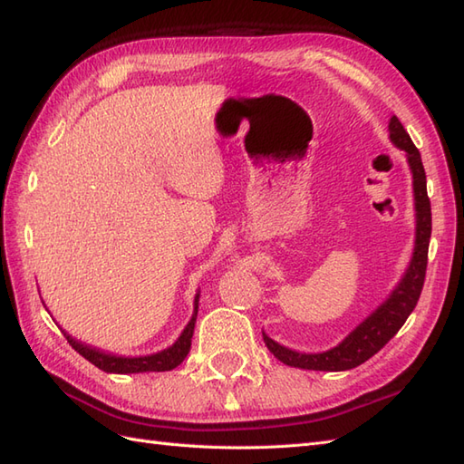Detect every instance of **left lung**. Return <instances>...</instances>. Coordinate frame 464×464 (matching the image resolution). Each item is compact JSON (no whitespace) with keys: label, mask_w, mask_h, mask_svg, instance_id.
Wrapping results in <instances>:
<instances>
[{"label":"left lung","mask_w":464,"mask_h":464,"mask_svg":"<svg viewBox=\"0 0 464 464\" xmlns=\"http://www.w3.org/2000/svg\"><path fill=\"white\" fill-rule=\"evenodd\" d=\"M389 137L399 150L407 153V161L412 173V191H415V217H417V231H415V249H412V259L409 263L407 273L402 275L401 283L397 285L389 299L384 301L379 309H374L367 319H364L357 329L349 333L337 347L324 353H299L283 347L275 343L263 333V341L267 349L281 362L289 367L309 369V371H349L359 367L364 361H369L374 353H379L387 344L399 329L405 324L412 309L417 307L420 297L422 285H425L427 273V255L430 241V201L427 195V175L425 167L420 161V153L412 143L407 130L402 127L397 115L391 117L389 121Z\"/></svg>","instance_id":"8db88e82"}]
</instances>
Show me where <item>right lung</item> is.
<instances>
[{
    "instance_id": "obj_1",
    "label": "right lung",
    "mask_w": 464,
    "mask_h": 464,
    "mask_svg": "<svg viewBox=\"0 0 464 464\" xmlns=\"http://www.w3.org/2000/svg\"><path fill=\"white\" fill-rule=\"evenodd\" d=\"M197 309H199V293L195 295V309H193V317L187 323V327L179 334L169 349H163L155 354H145V357H117V354L111 353H103L100 349H93L90 344H83L80 341H75L72 334H65L67 343L82 354L83 359L95 364L97 369H102L105 372H117V374H127V372H161V371H171L185 361L187 353L191 349V337H193V329H195V319H197Z\"/></svg>"
}]
</instances>
